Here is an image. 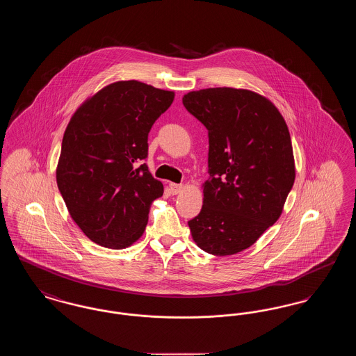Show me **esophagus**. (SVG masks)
Listing matches in <instances>:
<instances>
[{
	"instance_id": "obj_1",
	"label": "esophagus",
	"mask_w": 356,
	"mask_h": 356,
	"mask_svg": "<svg viewBox=\"0 0 356 356\" xmlns=\"http://www.w3.org/2000/svg\"><path fill=\"white\" fill-rule=\"evenodd\" d=\"M170 189L172 195H179V193H181V192H183L184 186H183V184H175V183H170Z\"/></svg>"
}]
</instances>
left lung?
Returning a JSON list of instances; mask_svg holds the SVG:
<instances>
[{
    "instance_id": "obj_1",
    "label": "left lung",
    "mask_w": 356,
    "mask_h": 356,
    "mask_svg": "<svg viewBox=\"0 0 356 356\" xmlns=\"http://www.w3.org/2000/svg\"><path fill=\"white\" fill-rule=\"evenodd\" d=\"M183 104L209 137L203 207L188 221L192 238L215 256L241 252L280 218L293 186L287 124L267 97L248 89L193 90Z\"/></svg>"
}]
</instances>
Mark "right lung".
Returning a JSON list of instances; mask_svg holds the SVG:
<instances>
[{"instance_id":"add662e5","label":"right lung","mask_w":356,"mask_h":356,"mask_svg":"<svg viewBox=\"0 0 356 356\" xmlns=\"http://www.w3.org/2000/svg\"><path fill=\"white\" fill-rule=\"evenodd\" d=\"M175 92L118 81L85 100L69 121L56 170L69 215L85 236L113 250L143 236L164 186L143 160L148 134Z\"/></svg>"}]
</instances>
